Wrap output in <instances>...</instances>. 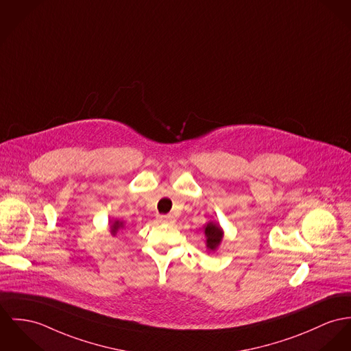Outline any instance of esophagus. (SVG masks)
<instances>
[{"mask_svg": "<svg viewBox=\"0 0 351 351\" xmlns=\"http://www.w3.org/2000/svg\"><path fill=\"white\" fill-rule=\"evenodd\" d=\"M158 219L162 223H173L175 221V217L172 215H160Z\"/></svg>", "mask_w": 351, "mask_h": 351, "instance_id": "1", "label": "esophagus"}]
</instances>
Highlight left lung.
Wrapping results in <instances>:
<instances>
[{
    "label": "left lung",
    "mask_w": 351,
    "mask_h": 351,
    "mask_svg": "<svg viewBox=\"0 0 351 351\" xmlns=\"http://www.w3.org/2000/svg\"><path fill=\"white\" fill-rule=\"evenodd\" d=\"M203 231H204V237H206V247L210 251H216L217 247L220 245V243L223 241V237H224L223 228L216 221H208L203 227Z\"/></svg>",
    "instance_id": "8db88e82"
}]
</instances>
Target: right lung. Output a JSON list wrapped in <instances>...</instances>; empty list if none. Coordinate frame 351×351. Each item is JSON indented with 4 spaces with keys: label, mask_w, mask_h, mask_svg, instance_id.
Instances as JSON below:
<instances>
[{
    "label": "right lung",
    "mask_w": 351,
    "mask_h": 351,
    "mask_svg": "<svg viewBox=\"0 0 351 351\" xmlns=\"http://www.w3.org/2000/svg\"><path fill=\"white\" fill-rule=\"evenodd\" d=\"M124 227H125V224L120 219H114V220L109 221V232L112 237H116L120 230H124Z\"/></svg>",
    "instance_id": "right-lung-1"
}]
</instances>
